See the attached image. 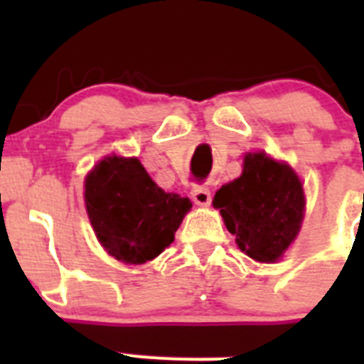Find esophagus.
<instances>
[{
    "label": "esophagus",
    "instance_id": "obj_1",
    "mask_svg": "<svg viewBox=\"0 0 364 364\" xmlns=\"http://www.w3.org/2000/svg\"><path fill=\"white\" fill-rule=\"evenodd\" d=\"M191 198L197 205H210L211 204V191L205 186H195L191 189Z\"/></svg>",
    "mask_w": 364,
    "mask_h": 364
}]
</instances>
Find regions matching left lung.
<instances>
[{"mask_svg": "<svg viewBox=\"0 0 364 364\" xmlns=\"http://www.w3.org/2000/svg\"><path fill=\"white\" fill-rule=\"evenodd\" d=\"M213 205L242 252L273 262L301 230L304 193L291 167L253 153L244 159L242 175L215 193Z\"/></svg>", "mask_w": 364, "mask_h": 364, "instance_id": "8db88e82", "label": "left lung"}]
</instances>
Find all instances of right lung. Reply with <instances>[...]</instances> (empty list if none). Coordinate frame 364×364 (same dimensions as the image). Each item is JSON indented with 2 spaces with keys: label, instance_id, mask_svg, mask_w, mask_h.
I'll return each mask as SVG.
<instances>
[{
  "label": "right lung",
  "instance_id": "add662e5",
  "mask_svg": "<svg viewBox=\"0 0 364 364\" xmlns=\"http://www.w3.org/2000/svg\"><path fill=\"white\" fill-rule=\"evenodd\" d=\"M85 205L109 255L144 264L175 240L191 202L160 189L136 159L107 156L87 176Z\"/></svg>",
  "mask_w": 364,
  "mask_h": 364
}]
</instances>
